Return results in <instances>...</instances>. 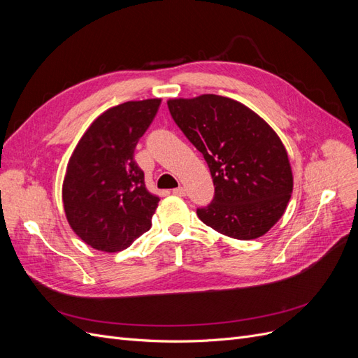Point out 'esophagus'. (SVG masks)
Masks as SVG:
<instances>
[{
    "label": "esophagus",
    "mask_w": 358,
    "mask_h": 358,
    "mask_svg": "<svg viewBox=\"0 0 358 358\" xmlns=\"http://www.w3.org/2000/svg\"><path fill=\"white\" fill-rule=\"evenodd\" d=\"M173 194H175V196H178V197H185L187 189L183 187H178V188L173 189Z\"/></svg>",
    "instance_id": "1"
}]
</instances>
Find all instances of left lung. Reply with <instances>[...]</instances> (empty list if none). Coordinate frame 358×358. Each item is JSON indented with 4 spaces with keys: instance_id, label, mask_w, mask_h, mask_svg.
I'll list each match as a JSON object with an SVG mask.
<instances>
[{
    "instance_id": "obj_1",
    "label": "left lung",
    "mask_w": 358,
    "mask_h": 358,
    "mask_svg": "<svg viewBox=\"0 0 358 358\" xmlns=\"http://www.w3.org/2000/svg\"><path fill=\"white\" fill-rule=\"evenodd\" d=\"M169 110L208 162L215 197L199 218L239 241L266 234L284 215L292 192L287 149L275 129L245 104L203 94L170 99Z\"/></svg>"
}]
</instances>
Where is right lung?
<instances>
[{
  "label": "right lung",
  "mask_w": 358,
  "mask_h": 358,
  "mask_svg": "<svg viewBox=\"0 0 358 358\" xmlns=\"http://www.w3.org/2000/svg\"><path fill=\"white\" fill-rule=\"evenodd\" d=\"M161 99L107 109L86 129L69 159L62 203L71 230L96 251L119 252L152 225L159 197L145 185L134 149Z\"/></svg>",
  "instance_id": "right-lung-1"
}]
</instances>
